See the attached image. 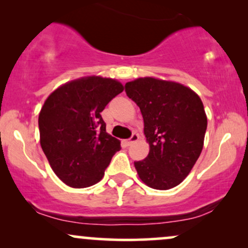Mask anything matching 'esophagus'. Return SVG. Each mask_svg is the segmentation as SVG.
I'll use <instances>...</instances> for the list:
<instances>
[{"mask_svg": "<svg viewBox=\"0 0 248 248\" xmlns=\"http://www.w3.org/2000/svg\"><path fill=\"white\" fill-rule=\"evenodd\" d=\"M138 140H139V135L136 133H133L132 136H130V138L126 141L127 146H132V144L135 143V142L138 141Z\"/></svg>", "mask_w": 248, "mask_h": 248, "instance_id": "esophagus-1", "label": "esophagus"}]
</instances>
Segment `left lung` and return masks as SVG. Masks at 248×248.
<instances>
[{"label":"left lung","instance_id":"8db88e82","mask_svg":"<svg viewBox=\"0 0 248 248\" xmlns=\"http://www.w3.org/2000/svg\"><path fill=\"white\" fill-rule=\"evenodd\" d=\"M142 113L149 154L134 162L148 186L168 190L191 171L203 149L207 119L201 98L178 82L140 78L124 85Z\"/></svg>","mask_w":248,"mask_h":248}]
</instances>
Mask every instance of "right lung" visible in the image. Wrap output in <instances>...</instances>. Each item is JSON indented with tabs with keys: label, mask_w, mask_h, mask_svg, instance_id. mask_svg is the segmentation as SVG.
<instances>
[{
	"label": "right lung",
	"mask_w": 248,
	"mask_h": 248,
	"mask_svg": "<svg viewBox=\"0 0 248 248\" xmlns=\"http://www.w3.org/2000/svg\"><path fill=\"white\" fill-rule=\"evenodd\" d=\"M119 81L87 77L57 88L38 118L41 146L55 173L72 187H87L104 177L120 141L106 133L100 113L120 94Z\"/></svg>",
	"instance_id": "1"
}]
</instances>
